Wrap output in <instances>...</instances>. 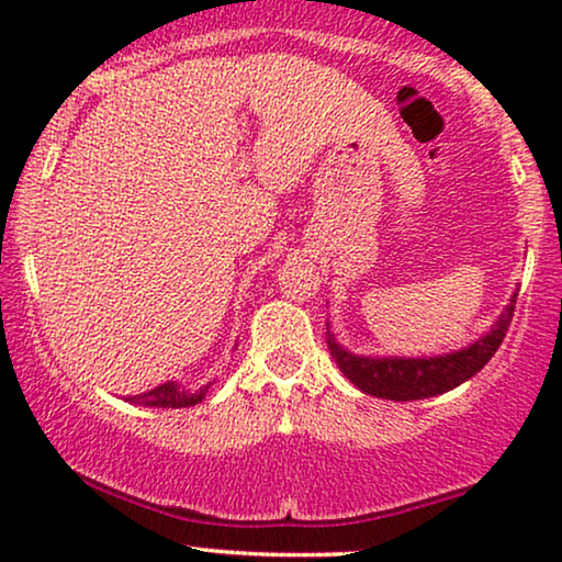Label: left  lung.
Here are the masks:
<instances>
[{"label": "left lung", "instance_id": "left-lung-1", "mask_svg": "<svg viewBox=\"0 0 562 562\" xmlns=\"http://www.w3.org/2000/svg\"><path fill=\"white\" fill-rule=\"evenodd\" d=\"M514 304L517 294L502 312V317L494 322L488 335L468 345L463 350L450 352V356L437 358H366L352 356L335 340V335L327 327V348L329 356L363 394L391 398V402H414V398H427L445 394V391L460 386L481 371L483 366L494 358L498 345L504 342L506 329L512 325Z\"/></svg>", "mask_w": 562, "mask_h": 562}]
</instances>
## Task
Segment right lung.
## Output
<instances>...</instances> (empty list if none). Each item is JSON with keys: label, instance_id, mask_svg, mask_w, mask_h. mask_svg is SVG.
<instances>
[{"label": "right lung", "instance_id": "1", "mask_svg": "<svg viewBox=\"0 0 562 562\" xmlns=\"http://www.w3.org/2000/svg\"><path fill=\"white\" fill-rule=\"evenodd\" d=\"M206 389L210 386H202L199 391H183L179 383L168 381V383H160V386L145 391V394H137V396H127L130 404H143V406H158V409H181V406H194L202 402L206 396Z\"/></svg>", "mask_w": 562, "mask_h": 562}]
</instances>
